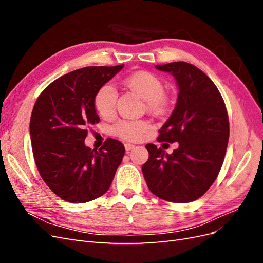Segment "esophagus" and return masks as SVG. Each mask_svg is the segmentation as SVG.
Instances as JSON below:
<instances>
[{"label": "esophagus", "mask_w": 263, "mask_h": 263, "mask_svg": "<svg viewBox=\"0 0 263 263\" xmlns=\"http://www.w3.org/2000/svg\"><path fill=\"white\" fill-rule=\"evenodd\" d=\"M134 148H135V145L129 144V142H127V144H125V149H126V151H129V150H132V149H134Z\"/></svg>", "instance_id": "esophagus-1"}]
</instances>
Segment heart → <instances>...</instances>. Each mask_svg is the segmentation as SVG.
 Wrapping results in <instances>:
<instances>
[{
  "instance_id": "1",
  "label": "heart",
  "mask_w": 263,
  "mask_h": 263,
  "mask_svg": "<svg viewBox=\"0 0 263 263\" xmlns=\"http://www.w3.org/2000/svg\"><path fill=\"white\" fill-rule=\"evenodd\" d=\"M125 89H128L145 100L148 110L160 113L168 106V98L164 93V84L160 78L149 71H137L125 77L122 80ZM117 93L109 84L101 86L94 95L93 104L99 115L104 118L112 117L115 113ZM150 128V125L144 119H123L114 126V134L119 138L137 141L145 137Z\"/></svg>"
}]
</instances>
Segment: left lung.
I'll list each match as a JSON object with an SVG mask.
<instances>
[{
  "label": "left lung",
  "mask_w": 263,
  "mask_h": 263,
  "mask_svg": "<svg viewBox=\"0 0 263 263\" xmlns=\"http://www.w3.org/2000/svg\"><path fill=\"white\" fill-rule=\"evenodd\" d=\"M156 68L170 72L179 86L177 105L157 140L179 142V148L168 155L146 145L142 173L156 196L189 203L205 194L220 171L229 138L227 109L217 86L195 66L178 61Z\"/></svg>",
  "instance_id": "1"
}]
</instances>
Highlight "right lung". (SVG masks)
<instances>
[{"instance_id":"add662e5","label":"right lung","mask_w":263,"mask_h":263,"mask_svg":"<svg viewBox=\"0 0 263 263\" xmlns=\"http://www.w3.org/2000/svg\"><path fill=\"white\" fill-rule=\"evenodd\" d=\"M124 65L85 67L51 82L30 116V141L39 174L52 192L70 203H86L109 189L125 154L107 138L97 150L84 145L87 128L98 124L94 95Z\"/></svg>"}]
</instances>
